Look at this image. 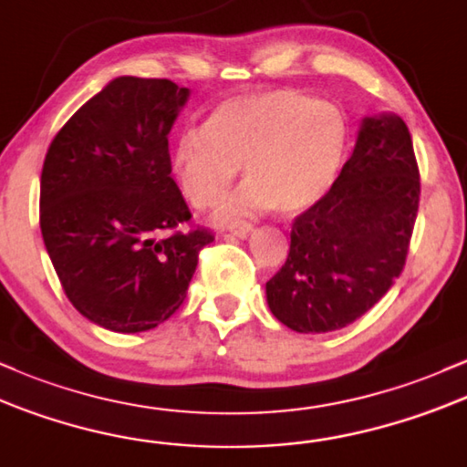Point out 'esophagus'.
<instances>
[{"label":"esophagus","mask_w":467,"mask_h":467,"mask_svg":"<svg viewBox=\"0 0 467 467\" xmlns=\"http://www.w3.org/2000/svg\"><path fill=\"white\" fill-rule=\"evenodd\" d=\"M227 229L235 235V238H247V235L254 232V224H249V223H232Z\"/></svg>","instance_id":"34e87169"}]
</instances>
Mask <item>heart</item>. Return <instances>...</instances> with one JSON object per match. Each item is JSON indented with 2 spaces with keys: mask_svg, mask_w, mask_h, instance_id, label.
<instances>
[{
  "mask_svg": "<svg viewBox=\"0 0 467 467\" xmlns=\"http://www.w3.org/2000/svg\"><path fill=\"white\" fill-rule=\"evenodd\" d=\"M348 119L335 103L275 88L227 99L202 128H182L170 148V171L182 198L207 209L238 176L247 185L218 207V220L275 207L297 213L333 187L348 151Z\"/></svg>",
  "mask_w": 467,
  "mask_h": 467,
  "instance_id": "heart-1",
  "label": "heart"
}]
</instances>
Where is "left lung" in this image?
<instances>
[{
  "instance_id": "8db88e82",
  "label": "left lung",
  "mask_w": 467,
  "mask_h": 467,
  "mask_svg": "<svg viewBox=\"0 0 467 467\" xmlns=\"http://www.w3.org/2000/svg\"><path fill=\"white\" fill-rule=\"evenodd\" d=\"M412 139L397 114L361 120L353 154L322 198L296 218L266 302L297 333H328L364 316L406 265L419 209Z\"/></svg>"
}]
</instances>
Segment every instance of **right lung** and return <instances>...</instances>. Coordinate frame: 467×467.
<instances>
[{
  "label": "right lung",
  "mask_w": 467,
  "mask_h": 467,
  "mask_svg": "<svg viewBox=\"0 0 467 467\" xmlns=\"http://www.w3.org/2000/svg\"><path fill=\"white\" fill-rule=\"evenodd\" d=\"M190 99L170 78L117 77L52 139L39 224L72 306L114 333L176 313L198 254L213 243L170 171L171 125Z\"/></svg>",
  "instance_id": "obj_1"
}]
</instances>
